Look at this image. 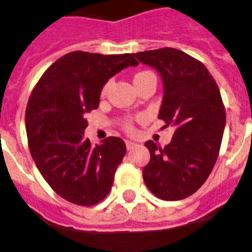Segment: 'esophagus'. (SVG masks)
<instances>
[{
  "instance_id": "esophagus-1",
  "label": "esophagus",
  "mask_w": 252,
  "mask_h": 252,
  "mask_svg": "<svg viewBox=\"0 0 252 252\" xmlns=\"http://www.w3.org/2000/svg\"><path fill=\"white\" fill-rule=\"evenodd\" d=\"M126 149H128V150H132L133 147H134V146H137V145L134 142H132V141H126Z\"/></svg>"
}]
</instances>
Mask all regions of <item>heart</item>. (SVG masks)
<instances>
[{"mask_svg":"<svg viewBox=\"0 0 252 252\" xmlns=\"http://www.w3.org/2000/svg\"><path fill=\"white\" fill-rule=\"evenodd\" d=\"M147 73H151V71H141V73L136 74V77L134 78H138V77H141V75H143V74H147ZM109 87H110V82H107V83L102 87V90H101V94H102V96H105V94H107ZM123 126H124V129H126V132H133V129H134L132 120H126V122H124V124H123Z\"/></svg>","mask_w":252,"mask_h":252,"instance_id":"obj_1","label":"heart"}]
</instances>
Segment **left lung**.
<instances>
[{"label":"left lung","instance_id":"left-lung-1","mask_svg":"<svg viewBox=\"0 0 252 252\" xmlns=\"http://www.w3.org/2000/svg\"><path fill=\"white\" fill-rule=\"evenodd\" d=\"M134 56L161 75L158 119L174 128L164 149L154 141L145 143L151 158L142 170L143 181L156 197L183 200L204 185L219 156L225 126L220 91L201 61L183 51L165 47Z\"/></svg>","mask_w":252,"mask_h":252}]
</instances>
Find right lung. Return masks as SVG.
Wrapping results in <instances>:
<instances>
[{"instance_id":"right-lung-1","label":"right lung","mask_w":252,"mask_h":252,"mask_svg":"<svg viewBox=\"0 0 252 252\" xmlns=\"http://www.w3.org/2000/svg\"><path fill=\"white\" fill-rule=\"evenodd\" d=\"M138 61L132 54L74 51L44 71L29 97L25 126L32 158L44 181L66 201L92 206L109 194L126 155L119 137L92 146L86 115L98 107L103 84Z\"/></svg>"}]
</instances>
